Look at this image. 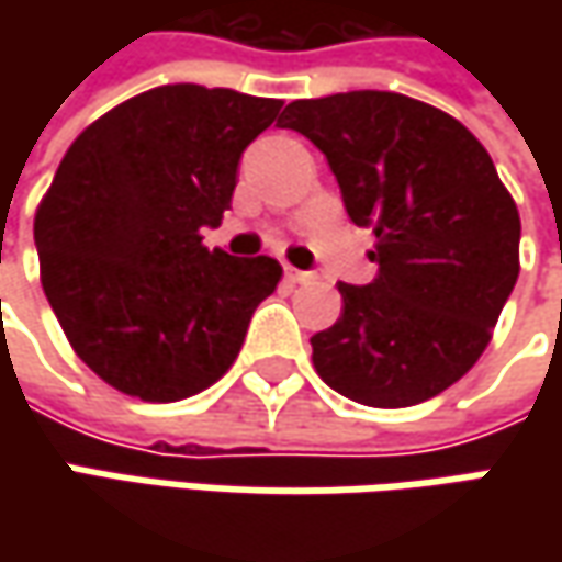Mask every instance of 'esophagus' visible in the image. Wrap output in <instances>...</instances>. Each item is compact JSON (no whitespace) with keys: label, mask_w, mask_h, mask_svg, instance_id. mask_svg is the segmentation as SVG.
<instances>
[{"label":"esophagus","mask_w":562,"mask_h":562,"mask_svg":"<svg viewBox=\"0 0 562 562\" xmlns=\"http://www.w3.org/2000/svg\"><path fill=\"white\" fill-rule=\"evenodd\" d=\"M288 278H291L293 284H310V281H315V271H303V269H288Z\"/></svg>","instance_id":"esophagus-1"}]
</instances>
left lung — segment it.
<instances>
[{
	"label": "left lung",
	"instance_id": "left-lung-1",
	"mask_svg": "<svg viewBox=\"0 0 562 562\" xmlns=\"http://www.w3.org/2000/svg\"><path fill=\"white\" fill-rule=\"evenodd\" d=\"M278 127L315 143L344 209L375 231L372 284L310 337L337 394L397 409L438 397L485 353L519 278V212L487 149L419 99L350 90L291 102Z\"/></svg>",
	"mask_w": 562,
	"mask_h": 562
}]
</instances>
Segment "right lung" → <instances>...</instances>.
Wrapping results in <instances>:
<instances>
[{
  "label": "right lung",
  "instance_id": "obj_1",
  "mask_svg": "<svg viewBox=\"0 0 562 562\" xmlns=\"http://www.w3.org/2000/svg\"><path fill=\"white\" fill-rule=\"evenodd\" d=\"M278 112V99L165 83L65 153L33 222L40 278L77 357L121 394L171 403L215 384L278 288V259L200 237L222 225L240 156Z\"/></svg>",
  "mask_w": 562,
  "mask_h": 562
}]
</instances>
